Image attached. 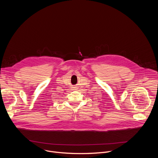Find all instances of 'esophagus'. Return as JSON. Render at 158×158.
I'll return each mask as SVG.
<instances>
[{
  "mask_svg": "<svg viewBox=\"0 0 158 158\" xmlns=\"http://www.w3.org/2000/svg\"><path fill=\"white\" fill-rule=\"evenodd\" d=\"M72 88H73V90H75V91H77V89H78V87H77V86H76V85H73V86L72 87Z\"/></svg>",
  "mask_w": 158,
  "mask_h": 158,
  "instance_id": "obj_1",
  "label": "esophagus"
}]
</instances>
